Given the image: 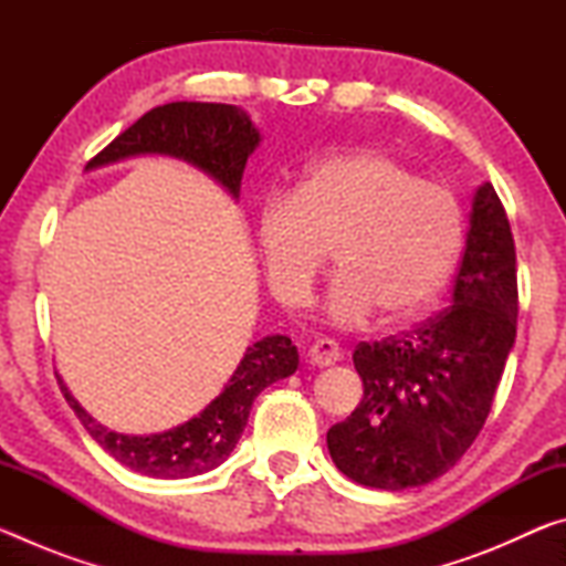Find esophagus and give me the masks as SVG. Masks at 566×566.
<instances>
[{"instance_id":"esophagus-1","label":"esophagus","mask_w":566,"mask_h":566,"mask_svg":"<svg viewBox=\"0 0 566 566\" xmlns=\"http://www.w3.org/2000/svg\"><path fill=\"white\" fill-rule=\"evenodd\" d=\"M306 357H310L312 364H317V367H332L334 361H339L342 349H339V344L334 342V339L322 337V339H317V342L312 344L310 354H306Z\"/></svg>"}]
</instances>
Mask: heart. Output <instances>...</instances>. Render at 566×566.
<instances>
[{
	"label": "heart",
	"mask_w": 566,
	"mask_h": 566,
	"mask_svg": "<svg viewBox=\"0 0 566 566\" xmlns=\"http://www.w3.org/2000/svg\"><path fill=\"white\" fill-rule=\"evenodd\" d=\"M256 242L272 292L302 306L332 249L337 280L327 317L354 327L379 310L405 322L432 306L464 242V212L439 181L377 149L329 155L302 171L290 197L256 214Z\"/></svg>",
	"instance_id": "1"
}]
</instances>
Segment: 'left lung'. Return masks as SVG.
<instances>
[{
    "mask_svg": "<svg viewBox=\"0 0 566 566\" xmlns=\"http://www.w3.org/2000/svg\"><path fill=\"white\" fill-rule=\"evenodd\" d=\"M516 252L490 181L476 189L452 304L421 327L354 349L364 397L327 432L352 482L399 492L449 472L490 417L516 337Z\"/></svg>",
    "mask_w": 566,
    "mask_h": 566,
    "instance_id": "left-lung-1",
    "label": "left lung"
}]
</instances>
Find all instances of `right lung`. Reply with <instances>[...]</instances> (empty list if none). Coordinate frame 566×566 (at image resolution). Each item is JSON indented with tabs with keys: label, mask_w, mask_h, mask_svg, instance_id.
Masks as SVG:
<instances>
[{
	"label": "right lung",
	"mask_w": 566,
	"mask_h": 566,
	"mask_svg": "<svg viewBox=\"0 0 566 566\" xmlns=\"http://www.w3.org/2000/svg\"><path fill=\"white\" fill-rule=\"evenodd\" d=\"M256 145H260V132L254 129L244 109L214 102H169L149 109L117 139H112L97 157L90 159V167L159 151L207 171L237 197L247 159ZM296 364L300 354L290 337L284 334L264 337L247 347L229 385L202 415L169 432L149 437L109 432L76 405L62 379L56 381L94 442H99L117 462L147 476L181 479L205 474L222 464L244 432L256 395L274 381L294 375Z\"/></svg>",
	"instance_id": "obj_1"
}]
</instances>
